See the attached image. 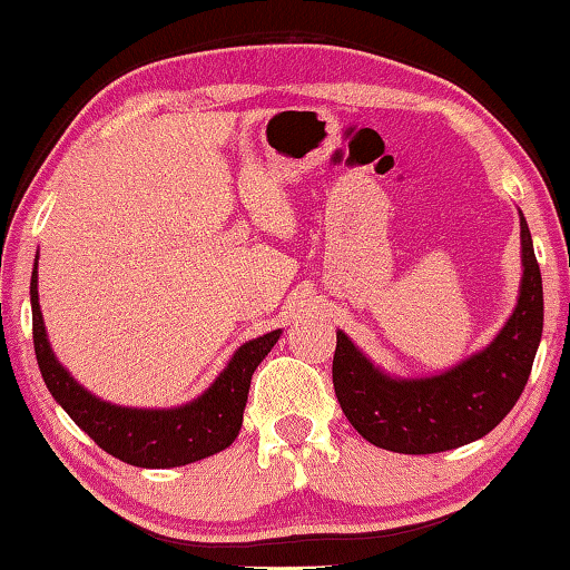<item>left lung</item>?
I'll return each instance as SVG.
<instances>
[{"label": "left lung", "instance_id": "obj_1", "mask_svg": "<svg viewBox=\"0 0 570 570\" xmlns=\"http://www.w3.org/2000/svg\"><path fill=\"white\" fill-rule=\"evenodd\" d=\"M520 264L518 304L503 330L445 372L397 377L374 364L342 330L336 332L334 392L366 442L402 455L445 452L485 438L513 410L543 334V282L523 214Z\"/></svg>", "mask_w": 570, "mask_h": 570}]
</instances>
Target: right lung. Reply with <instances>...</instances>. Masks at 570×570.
Here are the masks:
<instances>
[{
	"label": "right lung",
	"instance_id": "add662e5",
	"mask_svg": "<svg viewBox=\"0 0 570 570\" xmlns=\"http://www.w3.org/2000/svg\"><path fill=\"white\" fill-rule=\"evenodd\" d=\"M37 258L30 282L35 354L55 402L98 445L135 468H180L226 450L238 438L250 377L266 360L282 330L240 344L204 394L180 407H122L85 390L57 360L47 340L37 294Z\"/></svg>",
	"mask_w": 570,
	"mask_h": 570
}]
</instances>
